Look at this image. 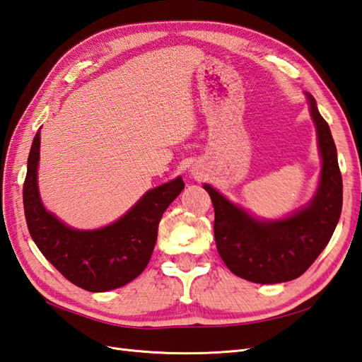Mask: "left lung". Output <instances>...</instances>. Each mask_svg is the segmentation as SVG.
I'll use <instances>...</instances> for the list:
<instances>
[{
    "label": "left lung",
    "mask_w": 362,
    "mask_h": 362,
    "mask_svg": "<svg viewBox=\"0 0 362 362\" xmlns=\"http://www.w3.org/2000/svg\"><path fill=\"white\" fill-rule=\"evenodd\" d=\"M305 96L322 160L318 189L307 206L281 219H259L204 184L215 209L219 257L236 276L252 283L276 284L301 276L329 244L339 221L342 178L337 146L315 98L307 92Z\"/></svg>",
    "instance_id": "left-lung-1"
}]
</instances>
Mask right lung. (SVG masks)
<instances>
[{
	"instance_id": "obj_1",
	"label": "right lung",
	"mask_w": 362,
	"mask_h": 362,
	"mask_svg": "<svg viewBox=\"0 0 362 362\" xmlns=\"http://www.w3.org/2000/svg\"><path fill=\"white\" fill-rule=\"evenodd\" d=\"M40 143L38 130L23 187L25 223L40 252L70 283L89 292H107L134 281L151 261L163 214L184 189L181 176L146 192L115 223L78 230L42 206L38 190Z\"/></svg>"
}]
</instances>
